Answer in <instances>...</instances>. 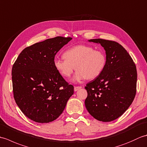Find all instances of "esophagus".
Returning <instances> with one entry per match:
<instances>
[{"label":"esophagus","mask_w":147,"mask_h":147,"mask_svg":"<svg viewBox=\"0 0 147 147\" xmlns=\"http://www.w3.org/2000/svg\"><path fill=\"white\" fill-rule=\"evenodd\" d=\"M82 86H74V91L75 92H76V91H78V90L79 89H80V88H82Z\"/></svg>","instance_id":"1"}]
</instances>
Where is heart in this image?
<instances>
[{
	"mask_svg": "<svg viewBox=\"0 0 147 147\" xmlns=\"http://www.w3.org/2000/svg\"><path fill=\"white\" fill-rule=\"evenodd\" d=\"M63 57L64 59H55L54 67L63 78L70 77L75 69L77 71L73 78L74 82L95 78L101 74L106 64L104 53L86 45L68 49L64 52Z\"/></svg>",
	"mask_w": 147,
	"mask_h": 147,
	"instance_id": "b5f03b06",
	"label": "heart"
}]
</instances>
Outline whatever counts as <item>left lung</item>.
<instances>
[{
	"label": "left lung",
	"instance_id": "1",
	"mask_svg": "<svg viewBox=\"0 0 147 147\" xmlns=\"http://www.w3.org/2000/svg\"><path fill=\"white\" fill-rule=\"evenodd\" d=\"M88 42L100 43L104 47L106 64L101 74L85 86L88 93L85 106L96 119L111 122L123 115L135 98L136 67L119 43L100 38Z\"/></svg>",
	"mask_w": 147,
	"mask_h": 147
}]
</instances>
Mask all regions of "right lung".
I'll list each match as a JSON object with an SVG mask.
<instances>
[{"instance_id":"right-lung-1","label":"right lung","mask_w":147,"mask_h":147,"mask_svg":"<svg viewBox=\"0 0 147 147\" xmlns=\"http://www.w3.org/2000/svg\"><path fill=\"white\" fill-rule=\"evenodd\" d=\"M71 37L57 36L24 49L12 69L14 98L23 113L38 123L55 120L73 95L74 86L59 74L55 55Z\"/></svg>"}]
</instances>
